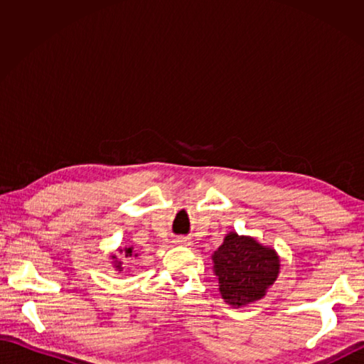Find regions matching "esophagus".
<instances>
[{"label":"esophagus","mask_w":364,"mask_h":364,"mask_svg":"<svg viewBox=\"0 0 364 364\" xmlns=\"http://www.w3.org/2000/svg\"><path fill=\"white\" fill-rule=\"evenodd\" d=\"M175 244H178V245H191V241H189V237L180 236V237L175 239Z\"/></svg>","instance_id":"obj_1"}]
</instances>
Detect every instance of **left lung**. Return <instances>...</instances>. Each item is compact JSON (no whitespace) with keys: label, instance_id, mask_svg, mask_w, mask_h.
I'll return each instance as SVG.
<instances>
[{"label":"left lung","instance_id":"obj_1","mask_svg":"<svg viewBox=\"0 0 364 364\" xmlns=\"http://www.w3.org/2000/svg\"><path fill=\"white\" fill-rule=\"evenodd\" d=\"M222 299L231 306H244L266 296L280 272V258L272 247L231 231L213 255Z\"/></svg>","mask_w":364,"mask_h":364}]
</instances>
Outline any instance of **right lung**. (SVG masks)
Returning <instances> with one entry per match:
<instances>
[{
  "mask_svg": "<svg viewBox=\"0 0 364 364\" xmlns=\"http://www.w3.org/2000/svg\"><path fill=\"white\" fill-rule=\"evenodd\" d=\"M120 253L123 255L125 258H131V257H137V253H134V249L133 247H123V249H120ZM114 258V267L117 270H122V261L117 259V257H112Z\"/></svg>",
  "mask_w": 364,
  "mask_h": 364,
  "instance_id": "right-lung-1",
  "label": "right lung"
}]
</instances>
